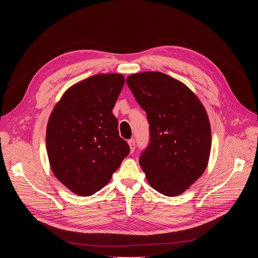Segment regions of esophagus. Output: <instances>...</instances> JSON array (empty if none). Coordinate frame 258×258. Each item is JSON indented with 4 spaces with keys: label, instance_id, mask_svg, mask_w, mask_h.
<instances>
[{
    "label": "esophagus",
    "instance_id": "obj_1",
    "mask_svg": "<svg viewBox=\"0 0 258 258\" xmlns=\"http://www.w3.org/2000/svg\"><path fill=\"white\" fill-rule=\"evenodd\" d=\"M128 146H130V150H131V153H134V151H135V148H136V144H135V140H133V139H131V140H128Z\"/></svg>",
    "mask_w": 258,
    "mask_h": 258
}]
</instances>
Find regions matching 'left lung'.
I'll use <instances>...</instances> for the list:
<instances>
[{"mask_svg": "<svg viewBox=\"0 0 258 258\" xmlns=\"http://www.w3.org/2000/svg\"><path fill=\"white\" fill-rule=\"evenodd\" d=\"M126 84L150 124V144L140 157L146 178L162 195H180L208 164L211 128L206 109L185 84L162 72L134 73Z\"/></svg>", "mask_w": 258, "mask_h": 258, "instance_id": "8db88e82", "label": "left lung"}]
</instances>
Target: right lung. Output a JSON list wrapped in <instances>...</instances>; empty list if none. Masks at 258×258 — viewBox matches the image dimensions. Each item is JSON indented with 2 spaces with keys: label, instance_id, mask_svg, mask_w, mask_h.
Instances as JSON below:
<instances>
[{
  "label": "right lung",
  "instance_id": "add662e5",
  "mask_svg": "<svg viewBox=\"0 0 258 258\" xmlns=\"http://www.w3.org/2000/svg\"><path fill=\"white\" fill-rule=\"evenodd\" d=\"M120 73H99L69 87L49 117L46 146L57 179L79 196L105 187L128 155L112 113L122 90Z\"/></svg>",
  "mask_w": 258,
  "mask_h": 258
}]
</instances>
